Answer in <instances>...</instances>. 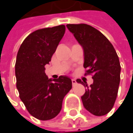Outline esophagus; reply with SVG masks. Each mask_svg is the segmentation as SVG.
I'll return each instance as SVG.
<instances>
[{
    "label": "esophagus",
    "instance_id": "1",
    "mask_svg": "<svg viewBox=\"0 0 133 133\" xmlns=\"http://www.w3.org/2000/svg\"><path fill=\"white\" fill-rule=\"evenodd\" d=\"M71 82H72V85H75L77 82H76V80L75 79H71Z\"/></svg>",
    "mask_w": 133,
    "mask_h": 133
}]
</instances>
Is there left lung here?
I'll return each instance as SVG.
<instances>
[{
	"label": "left lung",
	"mask_w": 133,
	"mask_h": 133,
	"mask_svg": "<svg viewBox=\"0 0 133 133\" xmlns=\"http://www.w3.org/2000/svg\"><path fill=\"white\" fill-rule=\"evenodd\" d=\"M66 26L83 48L85 75H92L90 86L81 79L76 80L86 87L82 96L83 105L95 116H105L112 109L119 90L121 66L117 53L107 38L92 26L85 24Z\"/></svg>",
	"instance_id": "8db88e82"
}]
</instances>
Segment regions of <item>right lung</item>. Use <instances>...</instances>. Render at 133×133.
<instances>
[{"mask_svg":"<svg viewBox=\"0 0 133 133\" xmlns=\"http://www.w3.org/2000/svg\"><path fill=\"white\" fill-rule=\"evenodd\" d=\"M65 32L63 24L37 30L24 40L17 55L15 75L20 98L28 112L39 120L57 116L72 87L65 75L48 79L44 72Z\"/></svg>","mask_w":133,"mask_h":133,"instance_id":"right-lung-1","label":"right lung"}]
</instances>
